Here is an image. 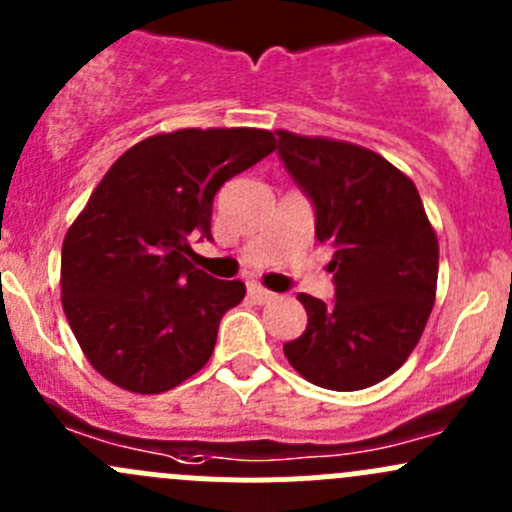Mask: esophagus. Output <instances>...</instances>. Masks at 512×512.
I'll use <instances>...</instances> for the list:
<instances>
[{"mask_svg":"<svg viewBox=\"0 0 512 512\" xmlns=\"http://www.w3.org/2000/svg\"><path fill=\"white\" fill-rule=\"evenodd\" d=\"M247 294H250L252 302H257V304H267V302H272V299H275V294H272L270 289H265V287H260V285H250V287H247Z\"/></svg>","mask_w":512,"mask_h":512,"instance_id":"esophagus-1","label":"esophagus"}]
</instances>
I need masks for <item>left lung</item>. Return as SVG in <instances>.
Listing matches in <instances>:
<instances>
[{
  "instance_id": "obj_1",
  "label": "left lung",
  "mask_w": 512,
  "mask_h": 512,
  "mask_svg": "<svg viewBox=\"0 0 512 512\" xmlns=\"http://www.w3.org/2000/svg\"><path fill=\"white\" fill-rule=\"evenodd\" d=\"M280 158L312 198L317 240L332 250L337 299L299 294L307 329L285 344L297 374L359 391L414 352L436 302L438 237L414 180L356 143L277 131Z\"/></svg>"
}]
</instances>
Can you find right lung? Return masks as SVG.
Segmentation results:
<instances>
[{
  "label": "right lung",
  "mask_w": 512,
  "mask_h": 512,
  "mask_svg": "<svg viewBox=\"0 0 512 512\" xmlns=\"http://www.w3.org/2000/svg\"><path fill=\"white\" fill-rule=\"evenodd\" d=\"M277 148L262 128H180L128 148L108 168L61 247V304L89 364L133 394H163L213 356L240 280L190 260L210 237L215 193Z\"/></svg>",
  "instance_id": "add662e5"
}]
</instances>
